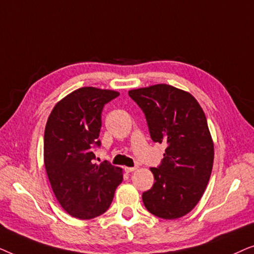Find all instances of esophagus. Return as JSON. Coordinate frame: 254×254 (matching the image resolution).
I'll list each match as a JSON object with an SVG mask.
<instances>
[{"instance_id": "esophagus-1", "label": "esophagus", "mask_w": 254, "mask_h": 254, "mask_svg": "<svg viewBox=\"0 0 254 254\" xmlns=\"http://www.w3.org/2000/svg\"><path fill=\"white\" fill-rule=\"evenodd\" d=\"M136 169H137L136 166H131V168H128V166H126V168H125V171H126L127 173H129V172L135 171V170H136Z\"/></svg>"}]
</instances>
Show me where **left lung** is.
<instances>
[{
  "label": "left lung",
  "mask_w": 254,
  "mask_h": 254,
  "mask_svg": "<svg viewBox=\"0 0 254 254\" xmlns=\"http://www.w3.org/2000/svg\"><path fill=\"white\" fill-rule=\"evenodd\" d=\"M144 113L151 140L165 143L164 158L151 168L155 183L142 200L149 213L175 220L190 213L206 190L214 162L207 119L196 99L168 84L130 90Z\"/></svg>",
  "instance_id": "obj_1"
}]
</instances>
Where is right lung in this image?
Returning <instances> with one entry per match:
<instances>
[{
	"label": "right lung",
	"mask_w": 254,
	"mask_h": 254,
	"mask_svg": "<svg viewBox=\"0 0 254 254\" xmlns=\"http://www.w3.org/2000/svg\"><path fill=\"white\" fill-rule=\"evenodd\" d=\"M119 92L85 86L59 102L48 117L44 135V162L52 190L71 216L90 220L105 213L123 171L110 162L97 165L96 149L105 104Z\"/></svg>",
	"instance_id": "right-lung-1"
}]
</instances>
